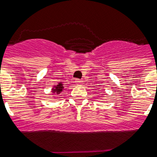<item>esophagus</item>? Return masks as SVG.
<instances>
[{"mask_svg": "<svg viewBox=\"0 0 157 157\" xmlns=\"http://www.w3.org/2000/svg\"><path fill=\"white\" fill-rule=\"evenodd\" d=\"M75 84L77 85H81L82 83V81H81V80H75Z\"/></svg>", "mask_w": 157, "mask_h": 157, "instance_id": "esophagus-1", "label": "esophagus"}]
</instances>
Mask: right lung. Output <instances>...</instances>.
I'll list each match as a JSON object with an SVG mask.
<instances>
[{"label":"right lung","mask_w":157,"mask_h":157,"mask_svg":"<svg viewBox=\"0 0 157 157\" xmlns=\"http://www.w3.org/2000/svg\"><path fill=\"white\" fill-rule=\"evenodd\" d=\"M64 90V86L61 82H59L56 86H54L53 88H52V92L53 94H57V95H60V93H61Z\"/></svg>","instance_id":"add662e5"}]
</instances>
